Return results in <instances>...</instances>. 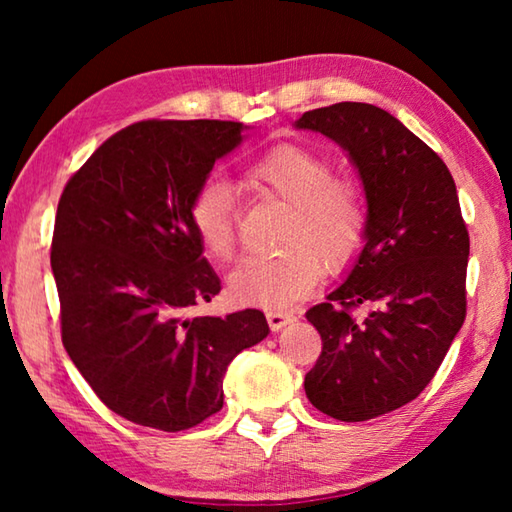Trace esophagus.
<instances>
[{
    "instance_id": "1",
    "label": "esophagus",
    "mask_w": 512,
    "mask_h": 512,
    "mask_svg": "<svg viewBox=\"0 0 512 512\" xmlns=\"http://www.w3.org/2000/svg\"><path fill=\"white\" fill-rule=\"evenodd\" d=\"M266 320H268V327H271L273 332H280L282 327L293 323V314H287V311H266Z\"/></svg>"
}]
</instances>
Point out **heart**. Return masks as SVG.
I'll use <instances>...</instances> for the list:
<instances>
[{"label":"heart","instance_id":"obj_1","mask_svg":"<svg viewBox=\"0 0 512 512\" xmlns=\"http://www.w3.org/2000/svg\"><path fill=\"white\" fill-rule=\"evenodd\" d=\"M255 192L289 205L277 255L248 257L228 277L230 296L239 305L284 309L316 287L323 266L343 271L366 241L368 207L361 187L334 178L325 153L302 144H280L246 169ZM189 225L212 259L235 257V201L223 180H207L189 203Z\"/></svg>","mask_w":512,"mask_h":512}]
</instances>
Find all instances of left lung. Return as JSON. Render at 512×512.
I'll return each instance as SVG.
<instances>
[{
	"label": "left lung",
	"instance_id": "8db88e82",
	"mask_svg": "<svg viewBox=\"0 0 512 512\" xmlns=\"http://www.w3.org/2000/svg\"><path fill=\"white\" fill-rule=\"evenodd\" d=\"M293 126L348 153L368 207L361 253L307 311L323 352L305 393L336 420H372L424 391L463 327L470 237L452 173L391 112L343 101ZM361 304L369 314L354 319Z\"/></svg>",
	"mask_w": 512,
	"mask_h": 512
}]
</instances>
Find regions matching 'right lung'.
Returning <instances> with one entry per match:
<instances>
[{
    "instance_id": "add662e5",
    "label": "right lung",
    "mask_w": 512,
    "mask_h": 512,
    "mask_svg": "<svg viewBox=\"0 0 512 512\" xmlns=\"http://www.w3.org/2000/svg\"><path fill=\"white\" fill-rule=\"evenodd\" d=\"M244 131L140 121L103 142L60 196L51 271L63 345L99 400L142 427L183 431L221 411L230 361L268 336L259 309L187 316L221 291L189 203Z\"/></svg>"
}]
</instances>
